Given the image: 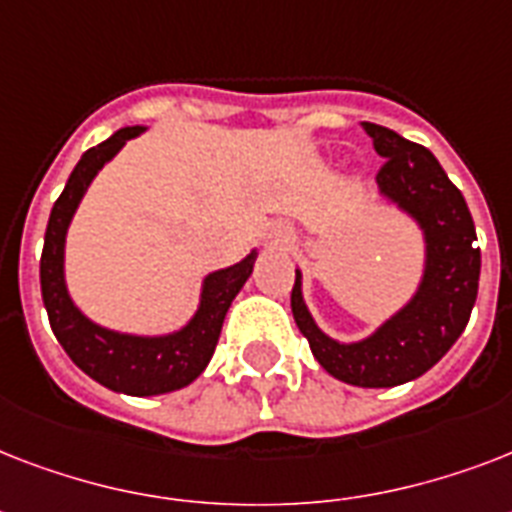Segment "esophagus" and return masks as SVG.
I'll return each instance as SVG.
<instances>
[{"label":"esophagus","instance_id":"obj_1","mask_svg":"<svg viewBox=\"0 0 512 512\" xmlns=\"http://www.w3.org/2000/svg\"><path fill=\"white\" fill-rule=\"evenodd\" d=\"M276 239L287 241L289 239V231H276Z\"/></svg>","mask_w":512,"mask_h":512}]
</instances>
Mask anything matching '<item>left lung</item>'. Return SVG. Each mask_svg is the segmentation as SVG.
Masks as SVG:
<instances>
[{
  "label": "left lung",
  "mask_w": 512,
  "mask_h": 512,
  "mask_svg": "<svg viewBox=\"0 0 512 512\" xmlns=\"http://www.w3.org/2000/svg\"><path fill=\"white\" fill-rule=\"evenodd\" d=\"M361 127L385 159L377 172L380 191L425 231V276L404 311L353 345L332 340L313 324L300 273L292 287V313L316 361L332 377L358 388H393L428 372L465 332L478 295L481 249L473 247L476 225L468 204L436 156L388 127L372 122Z\"/></svg>",
  "instance_id": "left-lung-1"
}]
</instances>
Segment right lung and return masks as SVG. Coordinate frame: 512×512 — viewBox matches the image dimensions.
Segmentation results:
<instances>
[{
	"label": "right lung",
	"mask_w": 512,
	"mask_h": 512,
	"mask_svg": "<svg viewBox=\"0 0 512 512\" xmlns=\"http://www.w3.org/2000/svg\"><path fill=\"white\" fill-rule=\"evenodd\" d=\"M140 132L143 127H124L79 159L50 212V223L44 231L39 279H42V300L52 332L68 358L84 374H90L92 380L116 390V393L159 396V393L185 388L188 382H193L204 372V366L215 353L225 313L231 308L233 297L244 287V281L249 279L257 255L252 252L241 263L231 265L225 271L209 273L204 281V292H201L199 311L191 324L175 335H119V332H111V329H103L92 324L90 319H84L79 308L71 303L66 281H63V244H66L68 223H71L87 185L92 183V177L98 175L103 164L119 154V148L127 140Z\"/></svg>",
	"instance_id": "1"
}]
</instances>
